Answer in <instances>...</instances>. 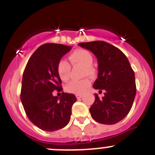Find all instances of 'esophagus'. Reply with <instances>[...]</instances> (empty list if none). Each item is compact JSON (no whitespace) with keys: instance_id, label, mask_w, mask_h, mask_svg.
Instances as JSON below:
<instances>
[{"instance_id":"34e87169","label":"esophagus","mask_w":155,"mask_h":155,"mask_svg":"<svg viewBox=\"0 0 155 155\" xmlns=\"http://www.w3.org/2000/svg\"><path fill=\"white\" fill-rule=\"evenodd\" d=\"M76 98H77V99H80V98L82 97V94H76Z\"/></svg>"}]
</instances>
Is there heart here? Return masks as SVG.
I'll use <instances>...</instances> for the list:
<instances>
[{
	"instance_id": "b5f03b06",
	"label": "heart",
	"mask_w": 155,
	"mask_h": 155,
	"mask_svg": "<svg viewBox=\"0 0 155 155\" xmlns=\"http://www.w3.org/2000/svg\"><path fill=\"white\" fill-rule=\"evenodd\" d=\"M71 65L83 66V75L94 76L95 70L92 66L93 57L90 52L84 49H78L71 53L69 56ZM71 67L67 62L61 60L58 63L57 73L62 81L66 82L69 79ZM91 82L89 79L82 80L71 81L66 86V90L68 92L74 94L84 93L90 86Z\"/></svg>"
}]
</instances>
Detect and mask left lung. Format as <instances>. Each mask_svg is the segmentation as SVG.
<instances>
[{
    "mask_svg": "<svg viewBox=\"0 0 155 155\" xmlns=\"http://www.w3.org/2000/svg\"><path fill=\"white\" fill-rule=\"evenodd\" d=\"M97 58L98 78L95 89L105 91L102 99L95 94V102L89 108L95 121L114 125L123 119L131 110L136 95L134 73L128 58L119 49L105 41L80 43Z\"/></svg>",
    "mask_w": 155,
    "mask_h": 155,
    "instance_id": "left-lung-1",
    "label": "left lung"
}]
</instances>
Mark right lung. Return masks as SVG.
I'll list each match as a JSON object with an SVG mask.
<instances>
[{
	"label": "right lung",
	"instance_id": "obj_1",
	"mask_svg": "<svg viewBox=\"0 0 155 155\" xmlns=\"http://www.w3.org/2000/svg\"><path fill=\"white\" fill-rule=\"evenodd\" d=\"M71 49L57 43L42 45L30 56L24 71L21 102L30 121L43 131L64 128L70 120L75 95L63 92L58 97L53 92L63 90L57 65Z\"/></svg>",
	"mask_w": 155,
	"mask_h": 155
}]
</instances>
